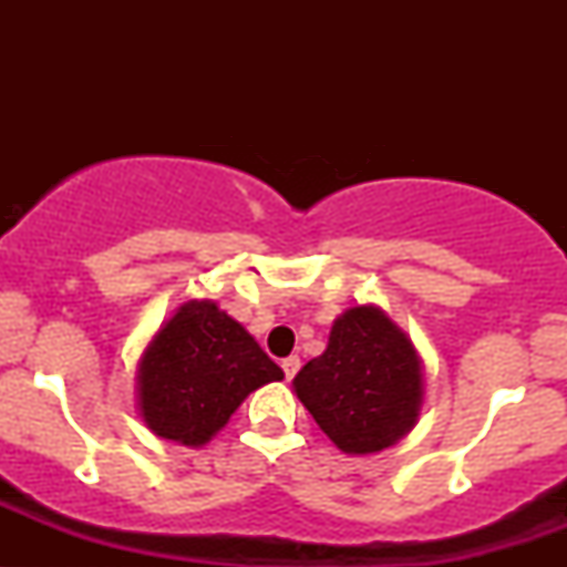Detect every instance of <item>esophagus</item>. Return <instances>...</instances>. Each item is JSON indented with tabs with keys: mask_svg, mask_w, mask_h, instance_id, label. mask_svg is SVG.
<instances>
[{
	"mask_svg": "<svg viewBox=\"0 0 567 567\" xmlns=\"http://www.w3.org/2000/svg\"><path fill=\"white\" fill-rule=\"evenodd\" d=\"M298 368H301V360L298 357H285L282 360V370H285V379H292V375L298 373Z\"/></svg>",
	"mask_w": 567,
	"mask_h": 567,
	"instance_id": "1",
	"label": "esophagus"
}]
</instances>
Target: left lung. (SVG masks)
I'll return each instance as SVG.
<instances>
[{
  "label": "left lung",
  "instance_id": "8db88e82",
  "mask_svg": "<svg viewBox=\"0 0 567 567\" xmlns=\"http://www.w3.org/2000/svg\"><path fill=\"white\" fill-rule=\"evenodd\" d=\"M292 392L338 451L370 455L413 432L424 405V360L381 306L336 317L328 347L292 379Z\"/></svg>",
  "mask_w": 567,
  "mask_h": 567
}]
</instances>
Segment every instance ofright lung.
Returning a JSON list of instances; mask_svg holds the SVG:
<instances>
[{
  "mask_svg": "<svg viewBox=\"0 0 567 567\" xmlns=\"http://www.w3.org/2000/svg\"><path fill=\"white\" fill-rule=\"evenodd\" d=\"M282 368L216 301L192 298L143 349L135 370L138 415L152 434L186 447L207 445L245 396Z\"/></svg>",
  "mask_w": 567,
  "mask_h": 567,
  "instance_id": "add662e5",
  "label": "right lung"
}]
</instances>
